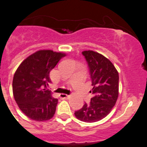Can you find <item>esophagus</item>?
I'll list each match as a JSON object with an SVG mask.
<instances>
[{"label":"esophagus","mask_w":147,"mask_h":147,"mask_svg":"<svg viewBox=\"0 0 147 147\" xmlns=\"http://www.w3.org/2000/svg\"><path fill=\"white\" fill-rule=\"evenodd\" d=\"M60 98H61V99H66V98H68L69 97V95H67V94H61L59 95Z\"/></svg>","instance_id":"1"}]
</instances>
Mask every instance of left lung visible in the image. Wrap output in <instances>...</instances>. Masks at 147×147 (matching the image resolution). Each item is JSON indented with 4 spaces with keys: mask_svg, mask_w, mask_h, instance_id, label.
I'll return each mask as SVG.
<instances>
[{
    "mask_svg": "<svg viewBox=\"0 0 147 147\" xmlns=\"http://www.w3.org/2000/svg\"><path fill=\"white\" fill-rule=\"evenodd\" d=\"M82 54L87 61L93 88L90 104L75 111L78 120L86 123L99 121L109 115L117 101L119 94V75L115 66L103 55L85 51Z\"/></svg>",
    "mask_w": 147,
    "mask_h": 147,
    "instance_id": "1",
    "label": "left lung"
}]
</instances>
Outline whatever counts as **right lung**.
Listing matches in <instances>:
<instances>
[{"instance_id":"obj_1","label":"right lung","mask_w":147,"mask_h":147,"mask_svg":"<svg viewBox=\"0 0 147 147\" xmlns=\"http://www.w3.org/2000/svg\"><path fill=\"white\" fill-rule=\"evenodd\" d=\"M66 54L51 50H41L30 55L22 62L13 78L14 99L29 118L46 121L52 118L58 99L48 89L49 73Z\"/></svg>"}]
</instances>
